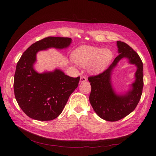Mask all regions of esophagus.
<instances>
[{
    "label": "esophagus",
    "instance_id": "1",
    "mask_svg": "<svg viewBox=\"0 0 156 156\" xmlns=\"http://www.w3.org/2000/svg\"><path fill=\"white\" fill-rule=\"evenodd\" d=\"M87 80V76H82L80 78V82H85V81Z\"/></svg>",
    "mask_w": 156,
    "mask_h": 156
}]
</instances>
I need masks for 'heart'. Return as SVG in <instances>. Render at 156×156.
<instances>
[{"label":"heart","mask_w":156,"mask_h":156,"mask_svg":"<svg viewBox=\"0 0 156 156\" xmlns=\"http://www.w3.org/2000/svg\"><path fill=\"white\" fill-rule=\"evenodd\" d=\"M113 57L109 49L82 46L78 48L73 54L74 61L81 66L90 65V69L94 73L102 71L111 62Z\"/></svg>","instance_id":"b5f03b06"}]
</instances>
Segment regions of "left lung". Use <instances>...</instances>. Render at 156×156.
<instances>
[{"mask_svg": "<svg viewBox=\"0 0 156 156\" xmlns=\"http://www.w3.org/2000/svg\"><path fill=\"white\" fill-rule=\"evenodd\" d=\"M118 52L108 69L97 75L88 78L92 87L89 101L95 112L102 119L117 121L128 116L135 110L142 94L144 86L143 63L138 54L127 44L117 41ZM123 57L129 58L130 63L137 66L136 80L133 88L125 96L116 95L110 83V74L119 61Z\"/></svg>", "mask_w": 156, "mask_h": 156, "instance_id": "obj_1", "label": "left lung"}]
</instances>
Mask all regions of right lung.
I'll use <instances>...</instances> for the list:
<instances>
[{"label": "right lung", "instance_id": "obj_1", "mask_svg": "<svg viewBox=\"0 0 156 156\" xmlns=\"http://www.w3.org/2000/svg\"><path fill=\"white\" fill-rule=\"evenodd\" d=\"M71 38L45 37L24 52L16 66L14 77L15 98L23 111L34 119L51 121L58 117L80 79L70 77L61 70L39 74L34 68L38 51L48 48L68 47Z\"/></svg>", "mask_w": 156, "mask_h": 156}]
</instances>
